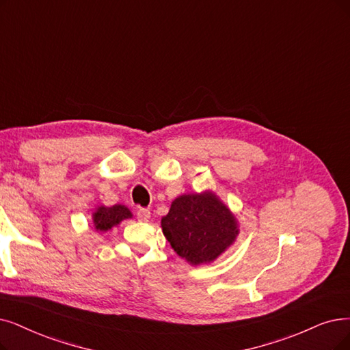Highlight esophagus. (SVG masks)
Returning a JSON list of instances; mask_svg holds the SVG:
<instances>
[{
  "label": "esophagus",
  "instance_id": "esophagus-1",
  "mask_svg": "<svg viewBox=\"0 0 350 350\" xmlns=\"http://www.w3.org/2000/svg\"><path fill=\"white\" fill-rule=\"evenodd\" d=\"M136 217H137V219L141 221V222H148L150 219V211H149V209H146V208H141L137 211Z\"/></svg>",
  "mask_w": 350,
  "mask_h": 350
}]
</instances>
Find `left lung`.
<instances>
[{"label":"left lung","mask_w":350,"mask_h":350,"mask_svg":"<svg viewBox=\"0 0 350 350\" xmlns=\"http://www.w3.org/2000/svg\"><path fill=\"white\" fill-rule=\"evenodd\" d=\"M161 227L175 253L191 265L215 261L240 234L235 215L213 191L175 198Z\"/></svg>","instance_id":"obj_1"}]
</instances>
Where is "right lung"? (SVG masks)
I'll return each instance as SVG.
<instances>
[{
    "mask_svg": "<svg viewBox=\"0 0 350 350\" xmlns=\"http://www.w3.org/2000/svg\"><path fill=\"white\" fill-rule=\"evenodd\" d=\"M132 217L133 214L131 213V209L122 204H116L111 206L99 205L92 214L94 230L100 232H106L113 227L119 226L123 219H128Z\"/></svg>",
    "mask_w": 350,
    "mask_h": 350,
    "instance_id": "add662e5",
    "label": "right lung"
}]
</instances>
